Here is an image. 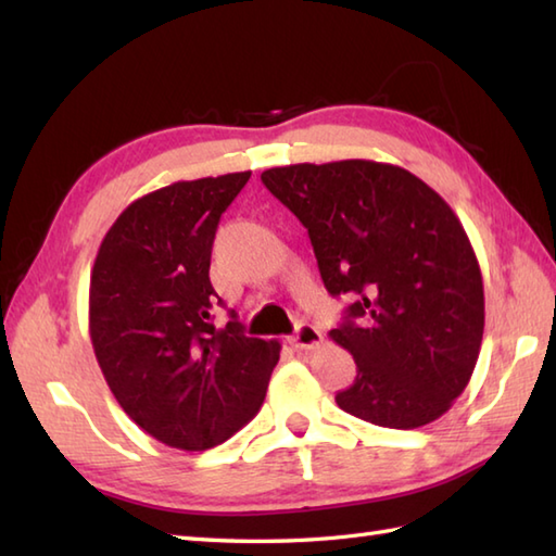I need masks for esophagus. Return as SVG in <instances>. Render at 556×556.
Segmentation results:
<instances>
[{
  "label": "esophagus",
  "mask_w": 556,
  "mask_h": 556,
  "mask_svg": "<svg viewBox=\"0 0 556 556\" xmlns=\"http://www.w3.org/2000/svg\"><path fill=\"white\" fill-rule=\"evenodd\" d=\"M320 341H323L320 329L313 327V325H305V323L299 325L296 332H293V334L289 337V344H291L293 349H299V351L315 349L317 344H320Z\"/></svg>",
  "instance_id": "obj_1"
}]
</instances>
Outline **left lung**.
Returning <instances> with one entry per match:
<instances>
[{"instance_id": "obj_1", "label": "left lung", "mask_w": 556, "mask_h": 556, "mask_svg": "<svg viewBox=\"0 0 556 556\" xmlns=\"http://www.w3.org/2000/svg\"><path fill=\"white\" fill-rule=\"evenodd\" d=\"M260 179L308 229L327 291L356 296L329 332L358 368L339 408L394 430L444 416L485 329L480 265L456 212L416 174L372 160L289 164Z\"/></svg>"}]
</instances>
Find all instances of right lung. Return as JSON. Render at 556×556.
Here are the masks:
<instances>
[{
  "label": "right lung",
  "mask_w": 556,
  "mask_h": 556,
  "mask_svg": "<svg viewBox=\"0 0 556 556\" xmlns=\"http://www.w3.org/2000/svg\"><path fill=\"white\" fill-rule=\"evenodd\" d=\"M251 172L176 181L134 200L90 271L88 327L124 413L162 444L205 452L255 418L281 344L212 325V241ZM222 303V301H219Z\"/></svg>",
  "instance_id": "obj_1"
}]
</instances>
